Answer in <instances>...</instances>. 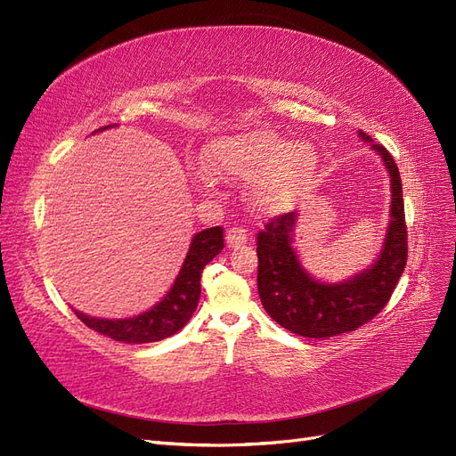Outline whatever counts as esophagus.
Returning <instances> with one entry per match:
<instances>
[{
	"label": "esophagus",
	"mask_w": 456,
	"mask_h": 456,
	"mask_svg": "<svg viewBox=\"0 0 456 456\" xmlns=\"http://www.w3.org/2000/svg\"><path fill=\"white\" fill-rule=\"evenodd\" d=\"M247 240H248V233H247V230L243 226H232V228H228V232H226V245L230 248L243 247L247 243Z\"/></svg>",
	"instance_id": "34e87169"
}]
</instances>
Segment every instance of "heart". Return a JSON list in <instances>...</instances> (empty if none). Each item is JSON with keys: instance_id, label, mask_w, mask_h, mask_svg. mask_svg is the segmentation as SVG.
Wrapping results in <instances>:
<instances>
[{"instance_id": "heart-1", "label": "heart", "mask_w": 456, "mask_h": 456, "mask_svg": "<svg viewBox=\"0 0 456 456\" xmlns=\"http://www.w3.org/2000/svg\"><path fill=\"white\" fill-rule=\"evenodd\" d=\"M203 164L218 179L256 181L262 206L279 209L315 175L317 152L309 145H292L277 134L258 130L216 141L203 152Z\"/></svg>"}]
</instances>
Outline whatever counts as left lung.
I'll return each mask as SVG.
<instances>
[{
	"instance_id": "obj_1",
	"label": "left lung",
	"mask_w": 456,
	"mask_h": 456,
	"mask_svg": "<svg viewBox=\"0 0 456 456\" xmlns=\"http://www.w3.org/2000/svg\"><path fill=\"white\" fill-rule=\"evenodd\" d=\"M371 149L381 154L390 174V224L381 255L370 270L338 285L309 277L292 248L297 213H282L256 233L258 294L265 313L289 332L304 338H334L370 322L388 304L407 262V226L402 179L392 154L368 134Z\"/></svg>"
}]
</instances>
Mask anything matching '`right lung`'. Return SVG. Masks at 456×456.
Masks as SVG:
<instances>
[{"instance_id": "obj_1", "label": "right lung", "mask_w": 456, "mask_h": 456, "mask_svg": "<svg viewBox=\"0 0 456 456\" xmlns=\"http://www.w3.org/2000/svg\"><path fill=\"white\" fill-rule=\"evenodd\" d=\"M105 128L109 126L100 130ZM223 233L224 232L221 226H213L194 235L174 287L160 304H156L143 315L124 321L94 319L78 311H75V315L90 330H96V332L122 343H152L177 334L194 315L201 292V272L223 250Z\"/></svg>"}]
</instances>
